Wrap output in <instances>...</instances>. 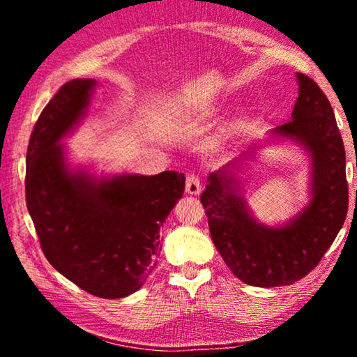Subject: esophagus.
Here are the masks:
<instances>
[{
	"mask_svg": "<svg viewBox=\"0 0 357 357\" xmlns=\"http://www.w3.org/2000/svg\"><path fill=\"white\" fill-rule=\"evenodd\" d=\"M185 192L190 195H198L202 192V183L200 178L195 173H189L185 178Z\"/></svg>",
	"mask_w": 357,
	"mask_h": 357,
	"instance_id": "34e87169",
	"label": "esophagus"
}]
</instances>
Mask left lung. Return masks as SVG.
Listing matches in <instances>:
<instances>
[{"mask_svg": "<svg viewBox=\"0 0 357 357\" xmlns=\"http://www.w3.org/2000/svg\"><path fill=\"white\" fill-rule=\"evenodd\" d=\"M296 75L299 96L293 119L274 134L293 138L310 153V203L285 227L258 223L239 197L231 172L247 155L211 173L200 198L215 249L231 273L253 287L291 285L305 277L334 243L348 213L345 146L334 110L310 77Z\"/></svg>", "mask_w": 357, "mask_h": 357, "instance_id": "8db88e82", "label": "left lung"}]
</instances>
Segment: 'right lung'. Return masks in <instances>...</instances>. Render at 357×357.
<instances>
[{
  "label": "right lung",
  "instance_id": "add662e5",
  "mask_svg": "<svg viewBox=\"0 0 357 357\" xmlns=\"http://www.w3.org/2000/svg\"><path fill=\"white\" fill-rule=\"evenodd\" d=\"M96 86L70 80L42 110L26 153V206L53 268L89 294L126 298L160 255V227L185 189L184 173L96 179L72 172L59 142L83 118Z\"/></svg>",
  "mask_w": 357,
  "mask_h": 357
}]
</instances>
